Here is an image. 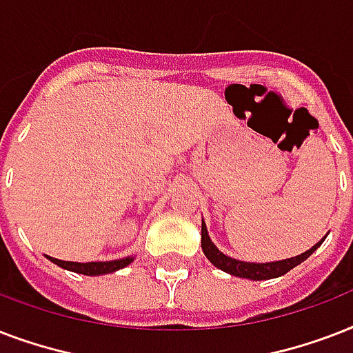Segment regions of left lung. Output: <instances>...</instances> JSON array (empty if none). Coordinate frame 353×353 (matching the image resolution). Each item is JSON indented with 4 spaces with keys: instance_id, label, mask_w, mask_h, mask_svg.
<instances>
[{
    "instance_id": "obj_1",
    "label": "left lung",
    "mask_w": 353,
    "mask_h": 353,
    "mask_svg": "<svg viewBox=\"0 0 353 353\" xmlns=\"http://www.w3.org/2000/svg\"><path fill=\"white\" fill-rule=\"evenodd\" d=\"M324 238H326V236H324ZM324 238L319 241V243H315L312 249H307L306 252L299 254V256L288 258V260H279V262L252 263V262H241V260H236V258L223 254V252H221L209 238V232H207L205 221L201 223V249H203L205 256L210 260V263L216 265L218 269H221V271L232 274V276H240V279H249V280H268V279L282 276V274H285L293 268H296L299 263L304 262L307 256H312L313 252H315V249L321 247Z\"/></svg>"
}]
</instances>
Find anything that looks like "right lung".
<instances>
[{
	"label": "right lung",
	"mask_w": 353,
	"mask_h": 353,
	"mask_svg": "<svg viewBox=\"0 0 353 353\" xmlns=\"http://www.w3.org/2000/svg\"><path fill=\"white\" fill-rule=\"evenodd\" d=\"M52 263H57L60 268L73 271V273L88 274V276H97V274H106V273H115L119 269L126 268L128 263L133 262V256L121 258V260H112V262H65V260H58V258L47 256Z\"/></svg>",
	"instance_id": "obj_1"
}]
</instances>
